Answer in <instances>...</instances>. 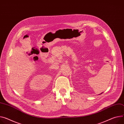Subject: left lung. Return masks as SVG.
I'll return each instance as SVG.
<instances>
[{
	"label": "left lung",
	"mask_w": 124,
	"mask_h": 124,
	"mask_svg": "<svg viewBox=\"0 0 124 124\" xmlns=\"http://www.w3.org/2000/svg\"><path fill=\"white\" fill-rule=\"evenodd\" d=\"M102 93H101V94H99V95H100V94H102Z\"/></svg>",
	"instance_id": "8db88e82"
}]
</instances>
